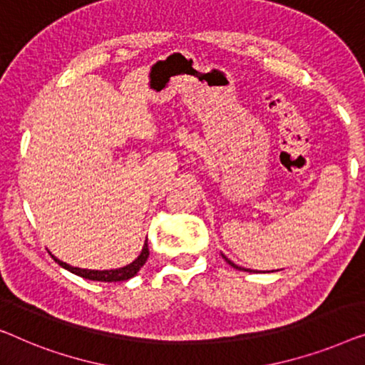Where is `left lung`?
Masks as SVG:
<instances>
[{
    "label": "left lung",
    "instance_id": "8db88e82",
    "mask_svg": "<svg viewBox=\"0 0 365 365\" xmlns=\"http://www.w3.org/2000/svg\"><path fill=\"white\" fill-rule=\"evenodd\" d=\"M225 259H227V261H228V263H230V264H232V266H233V268H236V269H241V268H240V266H236V264H235V263H232V261H230V259H228V258H227V256H225ZM243 271H248V269H245V268H243Z\"/></svg>",
    "mask_w": 365,
    "mask_h": 365
}]
</instances>
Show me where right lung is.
<instances>
[{
    "instance_id": "1",
    "label": "right lung",
    "mask_w": 365,
    "mask_h": 365,
    "mask_svg": "<svg viewBox=\"0 0 365 365\" xmlns=\"http://www.w3.org/2000/svg\"><path fill=\"white\" fill-rule=\"evenodd\" d=\"M54 258V256H53ZM148 258V245L145 241V245H143V250L138 258L133 261V263L124 266V268H119V269H110V271H94V269H81V268H74V266H69L68 263H63V261H59L58 258H54L56 263L59 266H63L64 269L71 271V273L81 276V278H86V279H91V281H106V283H112V281H127L130 279L132 276H135L138 273V269L142 268L143 264H145V261Z\"/></svg>"
}]
</instances>
